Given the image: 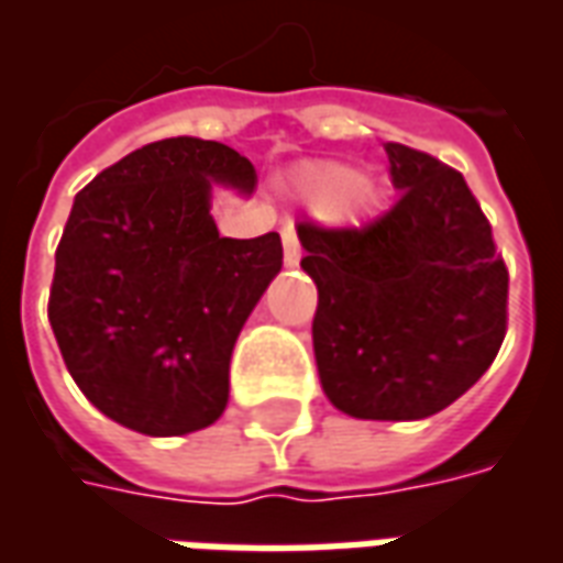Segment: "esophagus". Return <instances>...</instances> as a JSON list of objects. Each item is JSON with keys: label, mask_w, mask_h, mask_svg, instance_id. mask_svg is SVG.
Listing matches in <instances>:
<instances>
[{"label": "esophagus", "mask_w": 563, "mask_h": 563, "mask_svg": "<svg viewBox=\"0 0 563 563\" xmlns=\"http://www.w3.org/2000/svg\"><path fill=\"white\" fill-rule=\"evenodd\" d=\"M283 258H286V265H298L301 262V244H298V234H295L292 225L283 229Z\"/></svg>", "instance_id": "34e87169"}]
</instances>
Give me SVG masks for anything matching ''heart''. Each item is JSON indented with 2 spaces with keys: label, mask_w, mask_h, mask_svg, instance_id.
<instances>
[{
  "label": "heart",
  "mask_w": 563,
  "mask_h": 563,
  "mask_svg": "<svg viewBox=\"0 0 563 563\" xmlns=\"http://www.w3.org/2000/svg\"><path fill=\"white\" fill-rule=\"evenodd\" d=\"M295 196L325 210L334 222L365 220L379 201V184L374 177L355 174L343 162H310L292 177Z\"/></svg>",
  "instance_id": "b5f03b06"
}]
</instances>
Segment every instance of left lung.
<instances>
[{"label": "left lung", "instance_id": "left-lung-1", "mask_svg": "<svg viewBox=\"0 0 563 563\" xmlns=\"http://www.w3.org/2000/svg\"><path fill=\"white\" fill-rule=\"evenodd\" d=\"M401 198L362 229L298 222L319 292L313 353L329 401L355 419L440 413L495 362L509 274L471 186L389 141Z\"/></svg>", "mask_w": 563, "mask_h": 563}]
</instances>
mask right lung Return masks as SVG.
Returning a JSON list of instances; mask_svg holds the SVG:
<instances>
[{
  "label": "right lung",
  "mask_w": 563,
  "mask_h": 563,
  "mask_svg": "<svg viewBox=\"0 0 563 563\" xmlns=\"http://www.w3.org/2000/svg\"><path fill=\"white\" fill-rule=\"evenodd\" d=\"M213 184L253 192L256 168L220 141L144 144L80 189L56 246L47 317L63 362L139 434L220 419L234 341L283 268L277 232L220 238Z\"/></svg>",
  "instance_id": "right-lung-1"
}]
</instances>
